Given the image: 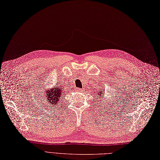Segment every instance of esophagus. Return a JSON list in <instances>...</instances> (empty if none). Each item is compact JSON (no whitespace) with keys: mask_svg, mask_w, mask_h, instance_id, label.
<instances>
[{"mask_svg":"<svg viewBox=\"0 0 160 160\" xmlns=\"http://www.w3.org/2000/svg\"><path fill=\"white\" fill-rule=\"evenodd\" d=\"M76 92H82V89H80V88H76Z\"/></svg>","mask_w":160,"mask_h":160,"instance_id":"34e87169","label":"esophagus"}]
</instances>
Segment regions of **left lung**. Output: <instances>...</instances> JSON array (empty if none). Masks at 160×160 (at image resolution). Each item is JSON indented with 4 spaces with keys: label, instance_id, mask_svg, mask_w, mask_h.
I'll return each instance as SVG.
<instances>
[{
    "label": "left lung",
    "instance_id": "left-lung-1",
    "mask_svg": "<svg viewBox=\"0 0 160 160\" xmlns=\"http://www.w3.org/2000/svg\"><path fill=\"white\" fill-rule=\"evenodd\" d=\"M99 90H99V91H98L97 92H96V94H97V96H98V97H99L100 98L102 99V102H105V101L106 102V100H103V98H104L103 97V91H101V88H99ZM106 98H104V99H105Z\"/></svg>",
    "mask_w": 160,
    "mask_h": 160
}]
</instances>
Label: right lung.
<instances>
[{
  "label": "right lung",
  "mask_w": 160,
  "mask_h": 160,
  "mask_svg": "<svg viewBox=\"0 0 160 160\" xmlns=\"http://www.w3.org/2000/svg\"><path fill=\"white\" fill-rule=\"evenodd\" d=\"M64 94V90H62V86L55 85L51 88L45 89L44 93H43L40 98V101L43 103L45 108H49L52 109H55L56 108H58L60 105L61 100Z\"/></svg>",
  "instance_id": "1"
}]
</instances>
